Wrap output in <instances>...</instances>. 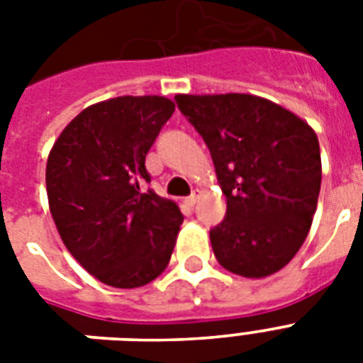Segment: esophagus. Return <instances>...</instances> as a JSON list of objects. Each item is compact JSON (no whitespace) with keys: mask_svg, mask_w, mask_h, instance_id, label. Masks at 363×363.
Here are the masks:
<instances>
[{"mask_svg":"<svg viewBox=\"0 0 363 363\" xmlns=\"http://www.w3.org/2000/svg\"><path fill=\"white\" fill-rule=\"evenodd\" d=\"M198 199H199V190H194V192L184 199V203H186L188 207H194V205L198 203Z\"/></svg>","mask_w":363,"mask_h":363,"instance_id":"34e87169","label":"esophagus"}]
</instances>
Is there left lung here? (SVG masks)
<instances>
[{
    "mask_svg": "<svg viewBox=\"0 0 363 363\" xmlns=\"http://www.w3.org/2000/svg\"><path fill=\"white\" fill-rule=\"evenodd\" d=\"M175 101L209 147L226 196V218L211 230L218 264L247 279L273 275L313 224L322 181L315 130L250 94H179Z\"/></svg>",
    "mask_w": 363,
    "mask_h": 363,
    "instance_id": "1",
    "label": "left lung"
}]
</instances>
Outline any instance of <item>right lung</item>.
<instances>
[{
	"mask_svg": "<svg viewBox=\"0 0 363 363\" xmlns=\"http://www.w3.org/2000/svg\"><path fill=\"white\" fill-rule=\"evenodd\" d=\"M173 111L164 96L99 101L65 125L48 154V207L60 238L104 284L145 286L169 264L181 211L139 184L150 182L145 158Z\"/></svg>",
	"mask_w": 363,
	"mask_h": 363,
	"instance_id": "add662e5",
	"label": "right lung"
}]
</instances>
